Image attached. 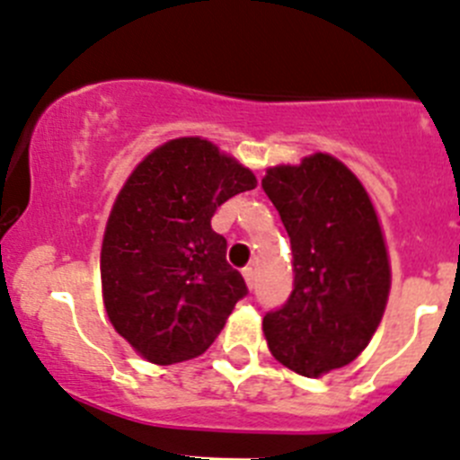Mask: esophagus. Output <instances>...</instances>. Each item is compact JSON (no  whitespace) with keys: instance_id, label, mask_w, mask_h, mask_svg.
I'll return each mask as SVG.
<instances>
[{"instance_id":"34e87169","label":"esophagus","mask_w":460,"mask_h":460,"mask_svg":"<svg viewBox=\"0 0 460 460\" xmlns=\"http://www.w3.org/2000/svg\"><path fill=\"white\" fill-rule=\"evenodd\" d=\"M243 277H245L247 287H250V291H252V288L256 287V272H254V268H245V270H243Z\"/></svg>"}]
</instances>
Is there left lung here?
Wrapping results in <instances>:
<instances>
[{
  "label": "left lung",
  "mask_w": 460,
  "mask_h": 460,
  "mask_svg": "<svg viewBox=\"0 0 460 460\" xmlns=\"http://www.w3.org/2000/svg\"><path fill=\"white\" fill-rule=\"evenodd\" d=\"M293 252V291L263 316L272 355L302 376L353 362L369 343L390 293V263L362 183L325 153L261 181Z\"/></svg>",
  "instance_id": "8db88e82"
}]
</instances>
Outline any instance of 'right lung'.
I'll use <instances>...</instances> for the list:
<instances>
[{"mask_svg": "<svg viewBox=\"0 0 460 460\" xmlns=\"http://www.w3.org/2000/svg\"><path fill=\"white\" fill-rule=\"evenodd\" d=\"M254 188V173L217 146L181 137L146 155L119 192L102 240V296L114 330L148 362L204 353L247 296L210 217Z\"/></svg>", "mask_w": 460, "mask_h": 460, "instance_id": "add662e5", "label": "right lung"}]
</instances>
